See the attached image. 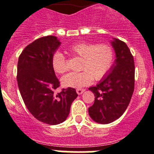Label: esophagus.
Returning <instances> with one entry per match:
<instances>
[{"mask_svg": "<svg viewBox=\"0 0 154 154\" xmlns=\"http://www.w3.org/2000/svg\"><path fill=\"white\" fill-rule=\"evenodd\" d=\"M84 91H85V89H76V92H77V94H78V95H81V94Z\"/></svg>", "mask_w": 154, "mask_h": 154, "instance_id": "obj_1", "label": "esophagus"}]
</instances>
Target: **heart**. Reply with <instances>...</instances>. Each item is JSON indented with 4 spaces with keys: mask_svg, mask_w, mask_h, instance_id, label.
<instances>
[{
    "mask_svg": "<svg viewBox=\"0 0 154 154\" xmlns=\"http://www.w3.org/2000/svg\"><path fill=\"white\" fill-rule=\"evenodd\" d=\"M71 55L81 58L79 69L80 72H72L62 77L64 86L81 88L88 85L92 79L99 81L109 72L114 62L115 54L109 45L79 42L69 48ZM51 66L58 74H63L69 69L67 60L61 51H55L51 56Z\"/></svg>",
    "mask_w": 154,
    "mask_h": 154,
    "instance_id": "heart-1",
    "label": "heart"
}]
</instances>
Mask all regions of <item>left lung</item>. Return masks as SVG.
<instances>
[{"label": "left lung", "instance_id": "1", "mask_svg": "<svg viewBox=\"0 0 154 154\" xmlns=\"http://www.w3.org/2000/svg\"><path fill=\"white\" fill-rule=\"evenodd\" d=\"M115 63L104 79L89 88L95 101L89 114L95 122L108 124L119 119L130 104L134 91L135 65L130 48L123 41L114 38Z\"/></svg>", "mask_w": 154, "mask_h": 154}]
</instances>
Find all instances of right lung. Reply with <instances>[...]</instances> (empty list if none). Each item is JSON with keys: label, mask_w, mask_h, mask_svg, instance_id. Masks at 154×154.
<instances>
[{"label": "right lung", "mask_w": 154, "mask_h": 154, "mask_svg": "<svg viewBox=\"0 0 154 154\" xmlns=\"http://www.w3.org/2000/svg\"><path fill=\"white\" fill-rule=\"evenodd\" d=\"M60 44L55 36L42 37L25 47L17 62V85L24 104L34 117L49 125L64 122L78 96L71 87L55 92L60 82L51 61Z\"/></svg>", "instance_id": "right-lung-1"}]
</instances>
